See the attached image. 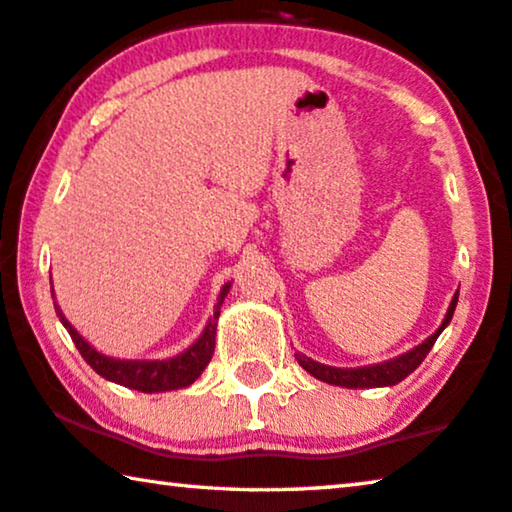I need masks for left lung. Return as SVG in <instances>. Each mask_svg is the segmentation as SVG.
<instances>
[{
    "label": "left lung",
    "instance_id": "obj_1",
    "mask_svg": "<svg viewBox=\"0 0 512 512\" xmlns=\"http://www.w3.org/2000/svg\"><path fill=\"white\" fill-rule=\"evenodd\" d=\"M455 304H458V295L453 297V302H451V306H448V313H446V318L442 322V327H439L435 334L426 338V341H423L421 345H416L414 350L405 352V355H400V357L391 359V361H384V364L364 366V368H334V366L318 364V361L304 357V355H300V352H297L295 359L300 361V366L304 368V371H309L313 377H318V380H322V382L336 384V387H348V389L391 387V384H398L400 380H405V377L410 375L423 359H426L430 348L437 341V336L442 334V329L448 325V322H451Z\"/></svg>",
    "mask_w": 512,
    "mask_h": 512
}]
</instances>
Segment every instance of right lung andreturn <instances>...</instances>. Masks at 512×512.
<instances>
[{"mask_svg": "<svg viewBox=\"0 0 512 512\" xmlns=\"http://www.w3.org/2000/svg\"><path fill=\"white\" fill-rule=\"evenodd\" d=\"M231 281L224 283L222 293L217 297L215 316L208 322V327L203 329L199 341L190 345L185 352H180L174 359L164 361H128V359H112L100 355L98 350H93L84 338L75 332V327L64 318V313L59 311L57 316L64 322L68 329L70 338H73L75 348L80 350L86 364H89L93 371L105 377V380H112L116 384H123V387L144 391V393H155V391H171V389H183L190 387V384L203 373V368L210 364L212 352H215V334H217V318L219 309H222L224 297L229 295ZM54 297V293H52Z\"/></svg>", "mask_w": 512, "mask_h": 512, "instance_id": "obj_1", "label": "right lung"}]
</instances>
